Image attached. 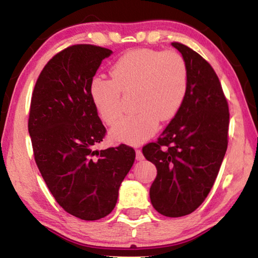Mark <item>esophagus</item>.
Wrapping results in <instances>:
<instances>
[{
    "label": "esophagus",
    "mask_w": 258,
    "mask_h": 258,
    "mask_svg": "<svg viewBox=\"0 0 258 258\" xmlns=\"http://www.w3.org/2000/svg\"><path fill=\"white\" fill-rule=\"evenodd\" d=\"M135 158H137L138 161H141V160L145 159V157H143V154H142L141 150L135 151Z\"/></svg>",
    "instance_id": "1"
}]
</instances>
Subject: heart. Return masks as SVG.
<instances>
[{
	"instance_id": "obj_1",
	"label": "heart",
	"mask_w": 258,
	"mask_h": 258,
	"mask_svg": "<svg viewBox=\"0 0 258 258\" xmlns=\"http://www.w3.org/2000/svg\"><path fill=\"white\" fill-rule=\"evenodd\" d=\"M111 80L94 77L90 97L104 124L116 123L123 111L121 94L134 91L132 115L125 116L111 130L117 141L138 146L148 141L159 121L175 117L187 90L184 59L175 51L138 49L126 52L112 64Z\"/></svg>"
}]
</instances>
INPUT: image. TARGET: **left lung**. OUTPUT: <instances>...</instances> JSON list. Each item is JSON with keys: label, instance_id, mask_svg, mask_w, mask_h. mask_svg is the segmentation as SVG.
Masks as SVG:
<instances>
[{"label": "left lung", "instance_id": "1", "mask_svg": "<svg viewBox=\"0 0 258 258\" xmlns=\"http://www.w3.org/2000/svg\"><path fill=\"white\" fill-rule=\"evenodd\" d=\"M185 61L187 90L182 107L157 142L142 148L157 176L150 200L161 215L196 211L215 182L228 148L229 106L211 64L186 45L174 42Z\"/></svg>", "mask_w": 258, "mask_h": 258}]
</instances>
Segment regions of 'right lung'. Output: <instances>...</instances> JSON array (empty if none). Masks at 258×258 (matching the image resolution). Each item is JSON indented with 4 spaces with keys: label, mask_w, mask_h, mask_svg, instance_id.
Wrapping results in <instances>:
<instances>
[{
    "label": "right lung",
    "mask_w": 258,
    "mask_h": 258,
    "mask_svg": "<svg viewBox=\"0 0 258 258\" xmlns=\"http://www.w3.org/2000/svg\"><path fill=\"white\" fill-rule=\"evenodd\" d=\"M111 53L91 44L56 53L38 76L30 102L28 132L42 177L56 203L84 221L111 213L135 159L126 145L94 150L106 127L91 100L90 84Z\"/></svg>",
    "instance_id": "1"
}]
</instances>
